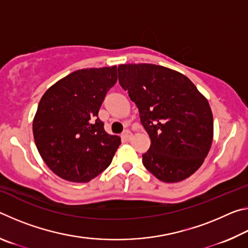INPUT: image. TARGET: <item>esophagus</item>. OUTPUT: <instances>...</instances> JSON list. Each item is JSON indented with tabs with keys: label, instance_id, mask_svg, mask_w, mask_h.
I'll return each instance as SVG.
<instances>
[{
	"label": "esophagus",
	"instance_id": "34e87169",
	"mask_svg": "<svg viewBox=\"0 0 248 248\" xmlns=\"http://www.w3.org/2000/svg\"><path fill=\"white\" fill-rule=\"evenodd\" d=\"M121 138H123L124 140H130L132 138V133L131 131H129V130H124V131L123 132V134H121Z\"/></svg>",
	"mask_w": 248,
	"mask_h": 248
}]
</instances>
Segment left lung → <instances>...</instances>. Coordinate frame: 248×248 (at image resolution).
Returning a JSON list of instances; mask_svg holds the SVG:
<instances>
[{
    "mask_svg": "<svg viewBox=\"0 0 248 248\" xmlns=\"http://www.w3.org/2000/svg\"><path fill=\"white\" fill-rule=\"evenodd\" d=\"M121 87L137 105L151 139L145 169L164 183H178L202 165L213 140L208 99L184 74L162 65L120 64Z\"/></svg>",
    "mask_w": 248,
    "mask_h": 248,
    "instance_id": "8db88e82",
    "label": "left lung"
}]
</instances>
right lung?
<instances>
[{"label":"right lung","mask_w":248,"mask_h":248,"mask_svg":"<svg viewBox=\"0 0 248 248\" xmlns=\"http://www.w3.org/2000/svg\"><path fill=\"white\" fill-rule=\"evenodd\" d=\"M117 78L116 65L78 70L41 97L32 120L33 139L59 177L87 183L110 165L121 140L105 131L98 111Z\"/></svg>","instance_id":"1"}]
</instances>
